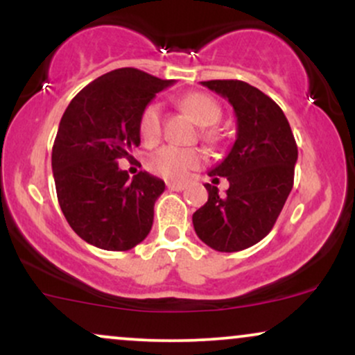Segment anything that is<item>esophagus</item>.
Returning a JSON list of instances; mask_svg holds the SVG:
<instances>
[{
    "label": "esophagus",
    "mask_w": 355,
    "mask_h": 355,
    "mask_svg": "<svg viewBox=\"0 0 355 355\" xmlns=\"http://www.w3.org/2000/svg\"><path fill=\"white\" fill-rule=\"evenodd\" d=\"M166 189L173 191H182L185 190V183H177V182H168L166 183Z\"/></svg>",
    "instance_id": "34e87169"
}]
</instances>
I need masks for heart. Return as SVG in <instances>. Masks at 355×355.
Masks as SVG:
<instances>
[{"label": "heart", "instance_id": "1", "mask_svg": "<svg viewBox=\"0 0 355 355\" xmlns=\"http://www.w3.org/2000/svg\"><path fill=\"white\" fill-rule=\"evenodd\" d=\"M183 110L190 113V116L197 121V125L203 126L202 138L209 144H215L218 140V132L214 125L218 123L222 118V108L218 101L210 95L200 92H193L185 95L180 100ZM162 107L157 101H152L141 110L140 120H138V132L145 144H157L162 137ZM203 155L195 148H180V146L166 145L153 152L146 160V168L157 177L165 180L183 182L190 172L202 165Z\"/></svg>", "mask_w": 355, "mask_h": 355}]
</instances>
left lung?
<instances>
[{
    "label": "left lung",
    "mask_w": 355,
    "mask_h": 355,
    "mask_svg": "<svg viewBox=\"0 0 355 355\" xmlns=\"http://www.w3.org/2000/svg\"><path fill=\"white\" fill-rule=\"evenodd\" d=\"M230 101L237 116V140L214 182L227 177L220 197L207 183L209 200L193 214L198 239L218 252H239L260 242L275 225L294 187L297 144L282 108L270 96L240 80L202 81Z\"/></svg>",
    "instance_id": "left-lung-1"
}]
</instances>
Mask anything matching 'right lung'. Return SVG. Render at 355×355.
Returning <instances> with one entry per match:
<instances>
[{
  "label": "right lung",
  "mask_w": 355,
  "mask_h": 355,
  "mask_svg": "<svg viewBox=\"0 0 355 355\" xmlns=\"http://www.w3.org/2000/svg\"><path fill=\"white\" fill-rule=\"evenodd\" d=\"M172 83L118 68L87 85L64 110L53 144V177L61 211L85 242L125 252L152 229L165 183L146 172L130 178L118 160H132L141 110Z\"/></svg>",
  "instance_id": "add662e5"
}]
</instances>
